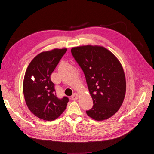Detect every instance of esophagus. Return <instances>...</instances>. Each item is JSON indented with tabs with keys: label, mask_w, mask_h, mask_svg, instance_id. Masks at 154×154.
Here are the masks:
<instances>
[{
	"label": "esophagus",
	"mask_w": 154,
	"mask_h": 154,
	"mask_svg": "<svg viewBox=\"0 0 154 154\" xmlns=\"http://www.w3.org/2000/svg\"><path fill=\"white\" fill-rule=\"evenodd\" d=\"M78 95L76 94V93H74V94L71 96V100H72L74 101H76L78 100Z\"/></svg>",
	"instance_id": "1"
}]
</instances>
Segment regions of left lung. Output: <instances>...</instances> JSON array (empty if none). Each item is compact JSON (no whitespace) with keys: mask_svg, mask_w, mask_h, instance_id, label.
Segmentation results:
<instances>
[{"mask_svg":"<svg viewBox=\"0 0 154 154\" xmlns=\"http://www.w3.org/2000/svg\"><path fill=\"white\" fill-rule=\"evenodd\" d=\"M71 53L85 74L93 106L87 114L103 121L117 112L126 92L123 69L113 53L101 46L73 48Z\"/></svg>","mask_w":154,"mask_h":154,"instance_id":"1","label":"left lung"}]
</instances>
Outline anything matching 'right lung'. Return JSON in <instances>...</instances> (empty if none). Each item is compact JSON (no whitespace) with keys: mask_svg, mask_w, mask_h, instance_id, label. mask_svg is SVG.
Returning a JSON list of instances; mask_svg holds the SVG:
<instances>
[{"mask_svg":"<svg viewBox=\"0 0 154 154\" xmlns=\"http://www.w3.org/2000/svg\"><path fill=\"white\" fill-rule=\"evenodd\" d=\"M67 49L45 51L32 60L25 73L23 92L26 105L36 117L45 121L58 118L66 109L69 98L56 95L51 75Z\"/></svg>","mask_w":154,"mask_h":154,"instance_id":"add662e5","label":"right lung"}]
</instances>
